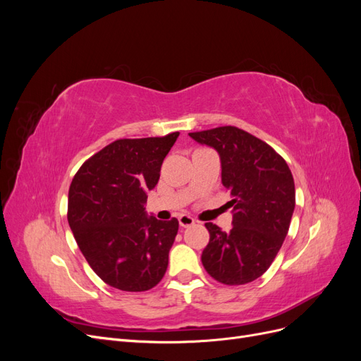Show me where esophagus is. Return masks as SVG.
Segmentation results:
<instances>
[{
    "label": "esophagus",
    "instance_id": "obj_1",
    "mask_svg": "<svg viewBox=\"0 0 361 361\" xmlns=\"http://www.w3.org/2000/svg\"><path fill=\"white\" fill-rule=\"evenodd\" d=\"M195 223L194 218H191L190 215H180L179 216V224L180 227H191Z\"/></svg>",
    "mask_w": 361,
    "mask_h": 361
}]
</instances>
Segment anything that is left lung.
<instances>
[{
  "mask_svg": "<svg viewBox=\"0 0 361 361\" xmlns=\"http://www.w3.org/2000/svg\"><path fill=\"white\" fill-rule=\"evenodd\" d=\"M214 147L221 159V182L231 192L232 228L206 223L209 244L202 264L212 279L245 285L271 267L288 235L295 207V183L286 161L265 141L236 126L190 133Z\"/></svg>",
  "mask_w": 361,
  "mask_h": 361,
  "instance_id": "1",
  "label": "left lung"
}]
</instances>
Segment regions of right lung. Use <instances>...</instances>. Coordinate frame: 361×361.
Here are the masks:
<instances>
[{
    "label": "right lung",
    "mask_w": 361,
    "mask_h": 361,
    "mask_svg": "<svg viewBox=\"0 0 361 361\" xmlns=\"http://www.w3.org/2000/svg\"><path fill=\"white\" fill-rule=\"evenodd\" d=\"M179 133L123 138L105 146L76 171L68 221L81 253L106 285L149 290L162 280L179 221L147 216V191Z\"/></svg>",
    "instance_id": "obj_1"
}]
</instances>
